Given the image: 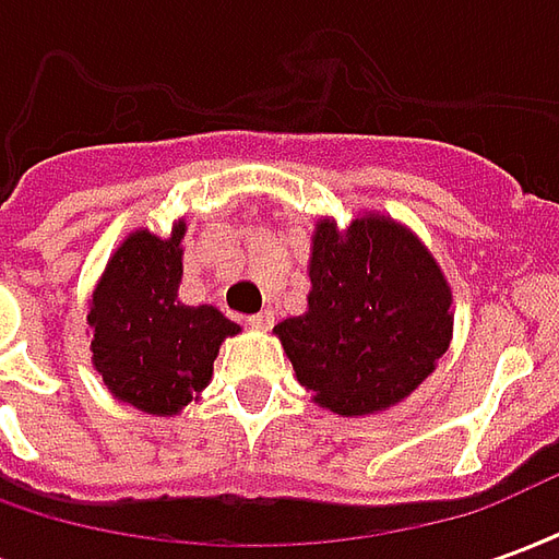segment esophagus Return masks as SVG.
I'll use <instances>...</instances> for the list:
<instances>
[{
	"mask_svg": "<svg viewBox=\"0 0 559 559\" xmlns=\"http://www.w3.org/2000/svg\"><path fill=\"white\" fill-rule=\"evenodd\" d=\"M272 323H275V314H272V311H260V314L248 317V326L251 329H272Z\"/></svg>",
	"mask_w": 559,
	"mask_h": 559,
	"instance_id": "esophagus-1",
	"label": "esophagus"
}]
</instances>
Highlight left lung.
Listing matches in <instances>:
<instances>
[{
    "instance_id": "obj_1",
    "label": "left lung",
    "mask_w": 559,
    "mask_h": 559,
    "mask_svg": "<svg viewBox=\"0 0 559 559\" xmlns=\"http://www.w3.org/2000/svg\"><path fill=\"white\" fill-rule=\"evenodd\" d=\"M308 275V311L275 326L296 380L338 416L407 399L452 338V290L431 251L386 215L347 230L323 218Z\"/></svg>"
}]
</instances>
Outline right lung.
Returning <instances> with one entry per match:
<instances>
[{
  "instance_id": "obj_1",
  "label": "right lung",
  "mask_w": 559,
  "mask_h": 559,
  "mask_svg": "<svg viewBox=\"0 0 559 559\" xmlns=\"http://www.w3.org/2000/svg\"><path fill=\"white\" fill-rule=\"evenodd\" d=\"M185 221L160 239L134 230L92 293V365L104 386L152 416H173L212 380L221 341L239 326L212 305L179 302Z\"/></svg>"
}]
</instances>
